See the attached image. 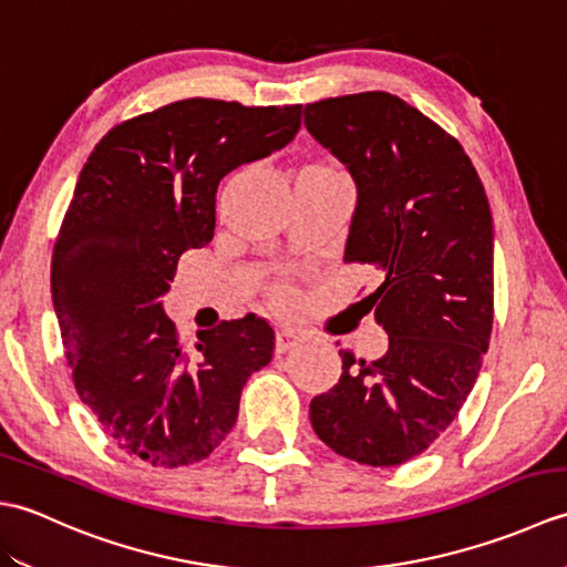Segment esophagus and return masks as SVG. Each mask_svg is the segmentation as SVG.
Segmentation results:
<instances>
[{"label":"esophagus","mask_w":567,"mask_h":567,"mask_svg":"<svg viewBox=\"0 0 567 567\" xmlns=\"http://www.w3.org/2000/svg\"><path fill=\"white\" fill-rule=\"evenodd\" d=\"M299 343H302V336H299L295 329L282 327L280 331H277V353L292 351V348Z\"/></svg>","instance_id":"obj_1"}]
</instances>
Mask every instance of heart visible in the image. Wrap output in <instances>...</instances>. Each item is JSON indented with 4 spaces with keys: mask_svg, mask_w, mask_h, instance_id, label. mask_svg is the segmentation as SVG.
Instances as JSON below:
<instances>
[{
    "mask_svg": "<svg viewBox=\"0 0 567 567\" xmlns=\"http://www.w3.org/2000/svg\"><path fill=\"white\" fill-rule=\"evenodd\" d=\"M280 299H285V292H280Z\"/></svg>",
    "mask_w": 567,
    "mask_h": 567,
    "instance_id": "b5f03b06",
    "label": "heart"
}]
</instances>
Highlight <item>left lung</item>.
Wrapping results in <instances>:
<instances>
[{"label":"left lung","mask_w":567,"mask_h":567,"mask_svg":"<svg viewBox=\"0 0 567 567\" xmlns=\"http://www.w3.org/2000/svg\"><path fill=\"white\" fill-rule=\"evenodd\" d=\"M305 126L353 177L343 260L382 272L365 299L390 336L375 363L339 351L341 380L311 400V426L360 465H402L449 429L487 353L489 202L461 143L390 92L307 104Z\"/></svg>","instance_id":"obj_1"}]
</instances>
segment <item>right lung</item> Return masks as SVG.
Segmentation results:
<instances>
[{
	"label": "right lung",
	"mask_w": 567,
	"mask_h": 567,
	"mask_svg": "<svg viewBox=\"0 0 567 567\" xmlns=\"http://www.w3.org/2000/svg\"><path fill=\"white\" fill-rule=\"evenodd\" d=\"M299 124L302 104L173 102L114 126L78 177L51 265L65 358L106 436L153 467L207 457L272 360L275 331L256 315L199 331L189 358L163 295L179 256L214 238L221 179L285 148Z\"/></svg>",
	"instance_id": "obj_1"
}]
</instances>
